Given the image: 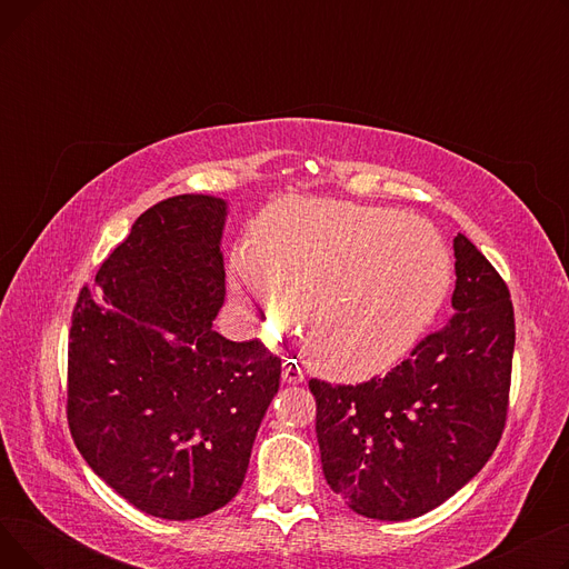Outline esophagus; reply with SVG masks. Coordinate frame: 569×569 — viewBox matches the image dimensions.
Returning a JSON list of instances; mask_svg holds the SVG:
<instances>
[{
  "instance_id": "34e87169",
  "label": "esophagus",
  "mask_w": 569,
  "mask_h": 569,
  "mask_svg": "<svg viewBox=\"0 0 569 569\" xmlns=\"http://www.w3.org/2000/svg\"><path fill=\"white\" fill-rule=\"evenodd\" d=\"M283 382H290V385L305 382V371L295 360H286L283 362Z\"/></svg>"
}]
</instances>
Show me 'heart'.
Returning <instances> with one entry per match:
<instances>
[{
	"instance_id": "1",
	"label": "heart",
	"mask_w": 569,
	"mask_h": 569,
	"mask_svg": "<svg viewBox=\"0 0 569 569\" xmlns=\"http://www.w3.org/2000/svg\"><path fill=\"white\" fill-rule=\"evenodd\" d=\"M260 272L305 325L309 365L357 380L395 367L427 332L450 286V256L420 217L357 204L290 207L256 230ZM239 295L269 325L274 292L247 262Z\"/></svg>"
}]
</instances>
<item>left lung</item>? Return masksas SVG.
<instances>
[{"mask_svg":"<svg viewBox=\"0 0 569 569\" xmlns=\"http://www.w3.org/2000/svg\"><path fill=\"white\" fill-rule=\"evenodd\" d=\"M455 316L360 385L311 378L325 480L352 512L406 521L485 468L510 408L515 307L496 267L455 237Z\"/></svg>","mask_w":569,"mask_h":569,"instance_id":"obj_1","label":"left lung"}]
</instances>
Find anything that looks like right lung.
<instances>
[{"label": "right lung", "mask_w": 569, "mask_h": 569, "mask_svg": "<svg viewBox=\"0 0 569 569\" xmlns=\"http://www.w3.org/2000/svg\"><path fill=\"white\" fill-rule=\"evenodd\" d=\"M226 202L172 196L84 286L71 318L67 420L82 459L138 510L189 521L244 482L281 382L262 341L212 330L223 297Z\"/></svg>", "instance_id": "obj_1"}]
</instances>
